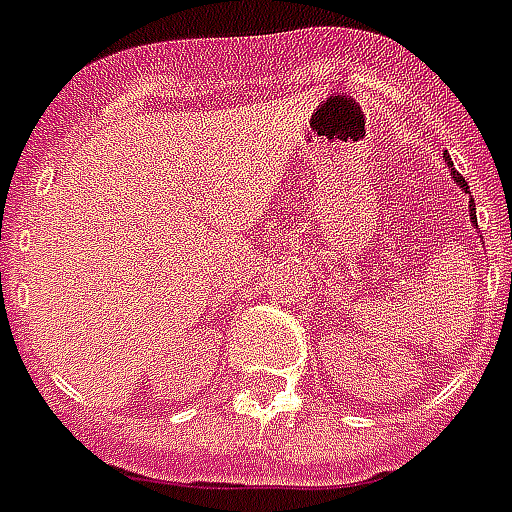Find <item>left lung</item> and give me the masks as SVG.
Returning a JSON list of instances; mask_svg holds the SVG:
<instances>
[{
    "label": "left lung",
    "instance_id": "left-lung-1",
    "mask_svg": "<svg viewBox=\"0 0 512 512\" xmlns=\"http://www.w3.org/2000/svg\"><path fill=\"white\" fill-rule=\"evenodd\" d=\"M446 162H449V156H446ZM449 164H452V162H449ZM454 180H457V183H460L462 188H468V183H465V177H462L460 172H454ZM470 220L476 223V204H473V201H470Z\"/></svg>",
    "mask_w": 512,
    "mask_h": 512
}]
</instances>
